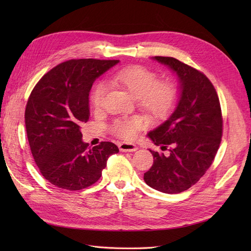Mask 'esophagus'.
<instances>
[{"instance_id": "esophagus-1", "label": "esophagus", "mask_w": 251, "mask_h": 251, "mask_svg": "<svg viewBox=\"0 0 251 251\" xmlns=\"http://www.w3.org/2000/svg\"><path fill=\"white\" fill-rule=\"evenodd\" d=\"M137 147L135 146L133 143H126V142H123L119 144V150L121 151H137Z\"/></svg>"}]
</instances>
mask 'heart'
<instances>
[{
	"mask_svg": "<svg viewBox=\"0 0 251 251\" xmlns=\"http://www.w3.org/2000/svg\"><path fill=\"white\" fill-rule=\"evenodd\" d=\"M111 80L126 88L136 97L141 107L150 115L163 118L176 107L179 92L177 85L173 80H159L158 75L146 67L133 65L113 72ZM108 86L104 81H98L91 92L90 100L96 110L102 108ZM143 127V121L138 117H125L114 121L112 132L118 137L132 140L137 137Z\"/></svg>",
	"mask_w": 251,
	"mask_h": 251,
	"instance_id": "1",
	"label": "heart"
}]
</instances>
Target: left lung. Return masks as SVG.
I'll list each match as a JSON object with an SVG mask.
<instances>
[{"label":"left lung","mask_w":251,"mask_h":251,"mask_svg":"<svg viewBox=\"0 0 251 251\" xmlns=\"http://www.w3.org/2000/svg\"><path fill=\"white\" fill-rule=\"evenodd\" d=\"M178 74L181 97L173 115L150 138L168 155L150 150L154 163L146 183L159 192L179 194L196 184L214 161L223 134L219 96L203 72L170 56H155Z\"/></svg>","instance_id":"8db88e82"}]
</instances>
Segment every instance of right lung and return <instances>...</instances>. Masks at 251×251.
Listing matches in <instances>:
<instances>
[{
  "instance_id": "obj_1",
  "label": "right lung",
  "mask_w": 251,
  "mask_h": 251,
  "mask_svg": "<svg viewBox=\"0 0 251 251\" xmlns=\"http://www.w3.org/2000/svg\"><path fill=\"white\" fill-rule=\"evenodd\" d=\"M116 59H69L37 81L25 110L26 132L34 161L44 178L56 187L80 191L101 177L116 144L82 142L80 126L90 116L89 92L96 77Z\"/></svg>"
}]
</instances>
